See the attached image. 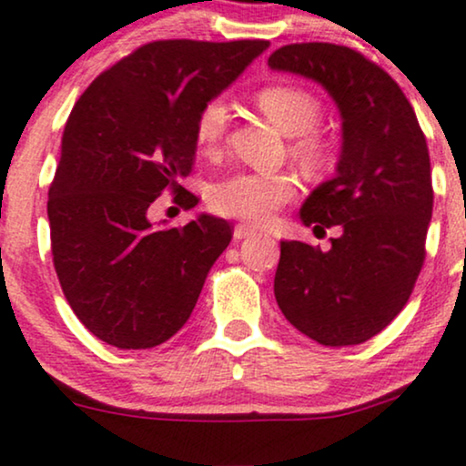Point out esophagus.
Masks as SVG:
<instances>
[{"mask_svg": "<svg viewBox=\"0 0 466 466\" xmlns=\"http://www.w3.org/2000/svg\"><path fill=\"white\" fill-rule=\"evenodd\" d=\"M256 232H258L256 228H251V226H245V223H238V226L234 228V238H237V240L249 238V237H253V234H256Z\"/></svg>", "mask_w": 466, "mask_h": 466, "instance_id": "34e87169", "label": "esophagus"}]
</instances>
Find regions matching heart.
<instances>
[{
    "label": "heart",
    "mask_w": 466,
    "mask_h": 466,
    "mask_svg": "<svg viewBox=\"0 0 466 466\" xmlns=\"http://www.w3.org/2000/svg\"><path fill=\"white\" fill-rule=\"evenodd\" d=\"M256 103L281 133L292 137V155L305 167H325L333 157V139L318 131L320 103L314 94L297 86H267L256 94ZM228 131V105L210 98L198 111L196 141L206 152L219 148ZM299 185L290 174L234 172L208 187V204L223 217L264 223L281 206L297 198Z\"/></svg>",
    "instance_id": "heart-1"
}]
</instances>
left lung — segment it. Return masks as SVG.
Returning <instances> with one entry per match:
<instances>
[{"label":"left lung","mask_w":466,"mask_h":466,"mask_svg":"<svg viewBox=\"0 0 466 466\" xmlns=\"http://www.w3.org/2000/svg\"><path fill=\"white\" fill-rule=\"evenodd\" d=\"M268 66L320 84L341 116L335 176L301 206L305 226L341 234L329 251L281 240L277 305L318 344H361L402 311L423 267L434 199L426 137L396 81L355 49L286 45Z\"/></svg>","instance_id":"8db88e82"}]
</instances>
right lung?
Instances as JSON below:
<instances>
[{"mask_svg":"<svg viewBox=\"0 0 466 466\" xmlns=\"http://www.w3.org/2000/svg\"><path fill=\"white\" fill-rule=\"evenodd\" d=\"M267 49L268 40H157L75 103L46 215L64 297L98 339L152 349L189 320L232 228L213 215L155 228L148 208L165 189L185 208L198 204L180 185L196 158L198 111Z\"/></svg>","mask_w":466,"mask_h":466,"instance_id":"right-lung-1","label":"right lung"}]
</instances>
